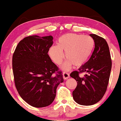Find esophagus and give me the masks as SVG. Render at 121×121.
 <instances>
[{"instance_id": "1", "label": "esophagus", "mask_w": 121, "mask_h": 121, "mask_svg": "<svg viewBox=\"0 0 121 121\" xmlns=\"http://www.w3.org/2000/svg\"><path fill=\"white\" fill-rule=\"evenodd\" d=\"M62 76H63V78L64 80H66V79H68L69 77H70L69 73H68L67 72H63V73H62Z\"/></svg>"}]
</instances>
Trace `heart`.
Instances as JSON below:
<instances>
[{"label": "heart", "mask_w": 121, "mask_h": 121, "mask_svg": "<svg viewBox=\"0 0 121 121\" xmlns=\"http://www.w3.org/2000/svg\"><path fill=\"white\" fill-rule=\"evenodd\" d=\"M94 40L89 36L67 34L58 39L57 45L50 48L49 54L53 62L60 65L65 57L66 61L62 65L64 70H69L73 65L80 66L84 65L91 56L94 48Z\"/></svg>", "instance_id": "b5f03b06"}]
</instances>
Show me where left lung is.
Masks as SVG:
<instances>
[{"instance_id":"1","label":"left lung","mask_w":121,"mask_h":121,"mask_svg":"<svg viewBox=\"0 0 121 121\" xmlns=\"http://www.w3.org/2000/svg\"><path fill=\"white\" fill-rule=\"evenodd\" d=\"M95 43L92 55L78 71H73L70 76L74 78L77 85L73 91V97L77 104L89 106L97 103L106 92L109 83L112 60L109 48L104 38L95 34H90ZM88 74L80 78L79 73Z\"/></svg>"}]
</instances>
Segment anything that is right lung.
Listing matches in <instances>:
<instances>
[{"label": "right lung", "instance_id": "right-lung-1", "mask_svg": "<svg viewBox=\"0 0 121 121\" xmlns=\"http://www.w3.org/2000/svg\"><path fill=\"white\" fill-rule=\"evenodd\" d=\"M52 36L25 37L17 44L12 56L15 86L19 95L30 106H48L56 95L64 78L61 72L48 55Z\"/></svg>", "mask_w": 121, "mask_h": 121}]
</instances>
